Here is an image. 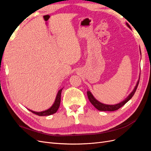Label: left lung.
Returning <instances> with one entry per match:
<instances>
[{"label": "left lung", "mask_w": 151, "mask_h": 151, "mask_svg": "<svg viewBox=\"0 0 151 151\" xmlns=\"http://www.w3.org/2000/svg\"><path fill=\"white\" fill-rule=\"evenodd\" d=\"M126 25L129 27L130 29H131V27L130 26V25L126 22ZM140 53L141 54V52H140ZM139 79H140V76H139V78L138 81L137 82V84L135 86L134 89H133V91H132V92L129 94V95L125 99H123L122 101H121L119 103H117L115 104H104L102 103L101 102H99L98 100H97L96 99L94 96L93 95V94L91 93L90 91L88 90L87 91V94H88V99L89 100V101L91 103L93 106L96 108L99 111H115L117 110V109H119L120 108H121L122 106H123V105H124L126 103H127L128 101H129V100L132 98V96L134 95L136 89L137 88V86L139 85Z\"/></svg>", "instance_id": "8db88e82"}]
</instances>
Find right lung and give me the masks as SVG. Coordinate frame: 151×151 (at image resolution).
I'll return each mask as SVG.
<instances>
[{
    "mask_svg": "<svg viewBox=\"0 0 151 151\" xmlns=\"http://www.w3.org/2000/svg\"><path fill=\"white\" fill-rule=\"evenodd\" d=\"M63 88L60 89L58 91V92L57 94V96L55 98V100L54 103L53 104L52 106L48 108L47 110H45L43 111H40V112H37V111H34L29 109L30 111L32 113H33L34 114H36V115H39V116H49L51 115L52 114L56 113L58 110V109L60 106V101H61V93H62V91Z\"/></svg>",
    "mask_w": 151,
    "mask_h": 151,
    "instance_id": "obj_1",
    "label": "right lung"
}]
</instances>
